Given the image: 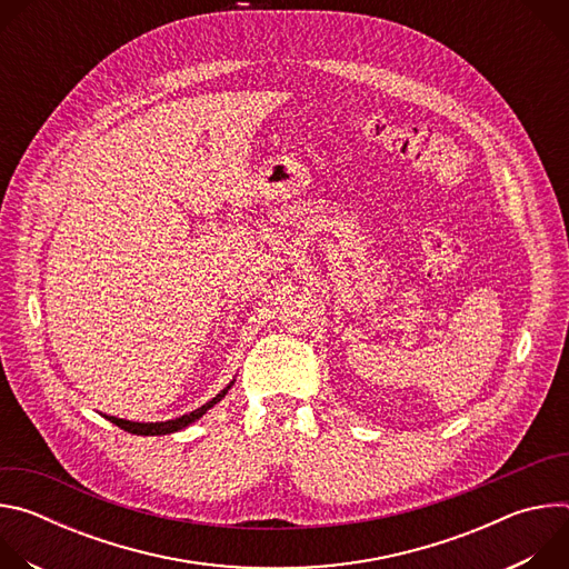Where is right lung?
Segmentation results:
<instances>
[{
  "instance_id": "right-lung-1",
  "label": "right lung",
  "mask_w": 569,
  "mask_h": 569,
  "mask_svg": "<svg viewBox=\"0 0 569 569\" xmlns=\"http://www.w3.org/2000/svg\"><path fill=\"white\" fill-rule=\"evenodd\" d=\"M233 382H229L220 393H216L209 402H204L202 408H198V410H193V412H189V415H184V417H180V419H173V421H159V423H137V421H126V419H117V417H106L108 421H112L114 426H119L121 430H126V432H132V435H141V437H154V435H171V432H178V430H182V428H187V426H191L193 421H198L202 415H207V410H211L216 402H220L222 398H224V393L229 391V387H231Z\"/></svg>"
}]
</instances>
